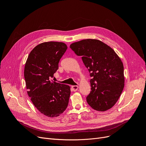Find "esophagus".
Segmentation results:
<instances>
[{"label":"esophagus","mask_w":146,"mask_h":146,"mask_svg":"<svg viewBox=\"0 0 146 146\" xmlns=\"http://www.w3.org/2000/svg\"><path fill=\"white\" fill-rule=\"evenodd\" d=\"M72 88L74 91H76L78 89V86L77 85H73V86H72Z\"/></svg>","instance_id":"34e87169"}]
</instances>
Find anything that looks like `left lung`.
I'll return each mask as SVG.
<instances>
[{"label":"left lung","mask_w":146,"mask_h":146,"mask_svg":"<svg viewBox=\"0 0 146 146\" xmlns=\"http://www.w3.org/2000/svg\"><path fill=\"white\" fill-rule=\"evenodd\" d=\"M70 48L77 55L82 56L91 77L88 104L100 111L113 107L124 86L123 66L116 52L105 43L92 39L74 42Z\"/></svg>","instance_id":"left-lung-1"}]
</instances>
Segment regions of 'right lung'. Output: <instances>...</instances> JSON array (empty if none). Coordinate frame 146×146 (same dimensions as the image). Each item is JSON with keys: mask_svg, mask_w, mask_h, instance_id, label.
I'll return each instance as SVG.
<instances>
[{"mask_svg": "<svg viewBox=\"0 0 146 146\" xmlns=\"http://www.w3.org/2000/svg\"><path fill=\"white\" fill-rule=\"evenodd\" d=\"M67 48L61 42L41 43L30 52L25 65L28 95L35 107L50 117L60 116L69 103L70 86L52 80Z\"/></svg>", "mask_w": 146, "mask_h": 146, "instance_id": "obj_1", "label": "right lung"}]
</instances>
